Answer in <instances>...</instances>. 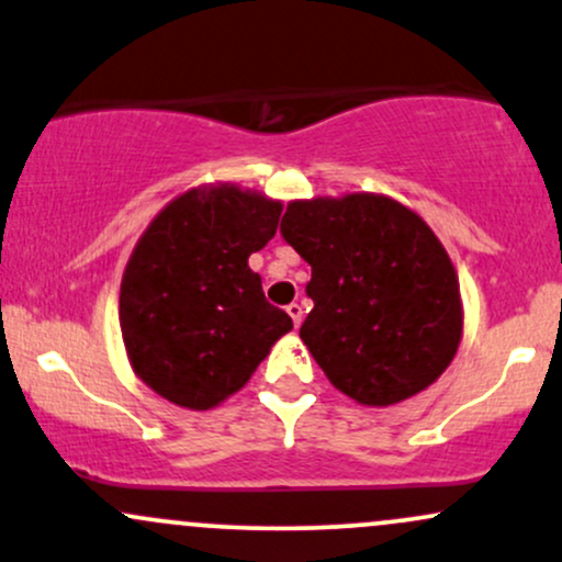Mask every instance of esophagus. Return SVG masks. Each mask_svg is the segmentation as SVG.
Returning <instances> with one entry per match:
<instances>
[{
    "instance_id": "obj_1",
    "label": "esophagus",
    "mask_w": 562,
    "mask_h": 562,
    "mask_svg": "<svg viewBox=\"0 0 562 562\" xmlns=\"http://www.w3.org/2000/svg\"><path fill=\"white\" fill-rule=\"evenodd\" d=\"M288 314H290V319H293V325L301 327V319H303V306H301V303H290Z\"/></svg>"
}]
</instances>
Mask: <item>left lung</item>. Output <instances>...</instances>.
<instances>
[{
	"instance_id": "1",
	"label": "left lung",
	"mask_w": 562,
	"mask_h": 562,
	"mask_svg": "<svg viewBox=\"0 0 562 562\" xmlns=\"http://www.w3.org/2000/svg\"><path fill=\"white\" fill-rule=\"evenodd\" d=\"M282 237L312 267L301 340L353 402L391 406L428 389L462 340L460 280L447 248L378 192L288 203Z\"/></svg>"
}]
</instances>
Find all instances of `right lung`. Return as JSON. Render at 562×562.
Listing matches in <instances>:
<instances>
[{
  "mask_svg": "<svg viewBox=\"0 0 562 562\" xmlns=\"http://www.w3.org/2000/svg\"><path fill=\"white\" fill-rule=\"evenodd\" d=\"M280 214V200L216 182L173 198L142 232L121 280L119 322L134 375L166 402L214 409L293 330L248 267Z\"/></svg>",
  "mask_w": 562,
  "mask_h": 562,
  "instance_id": "obj_1",
  "label": "right lung"
}]
</instances>
